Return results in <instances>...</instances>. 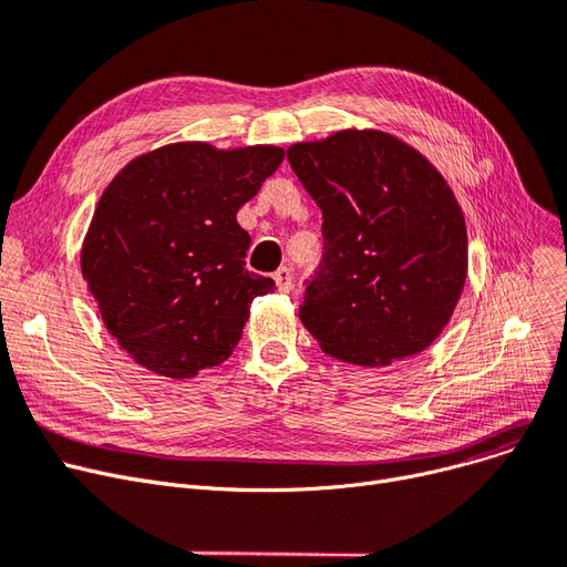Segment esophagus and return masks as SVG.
I'll return each instance as SVG.
<instances>
[{
  "label": "esophagus",
  "mask_w": 567,
  "mask_h": 567,
  "mask_svg": "<svg viewBox=\"0 0 567 567\" xmlns=\"http://www.w3.org/2000/svg\"><path fill=\"white\" fill-rule=\"evenodd\" d=\"M274 280H276L278 289H280L282 293H287V291L291 289V270H289L287 266L278 268V270H276V274H274Z\"/></svg>",
  "instance_id": "1"
}]
</instances>
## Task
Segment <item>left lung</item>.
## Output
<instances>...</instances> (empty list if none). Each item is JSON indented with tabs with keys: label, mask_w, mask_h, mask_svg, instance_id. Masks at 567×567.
Segmentation results:
<instances>
[{
	"label": "left lung",
	"mask_w": 567,
	"mask_h": 567,
	"mask_svg": "<svg viewBox=\"0 0 567 567\" xmlns=\"http://www.w3.org/2000/svg\"><path fill=\"white\" fill-rule=\"evenodd\" d=\"M287 159L322 210L324 255L299 317L329 357L389 365L424 352L467 276L461 206L412 145L378 130L293 143Z\"/></svg>",
	"instance_id": "1"
}]
</instances>
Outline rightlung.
<instances>
[{
  "instance_id": "1",
  "label": "right lung",
  "mask_w": 567,
  "mask_h": 567,
  "mask_svg": "<svg viewBox=\"0 0 567 567\" xmlns=\"http://www.w3.org/2000/svg\"><path fill=\"white\" fill-rule=\"evenodd\" d=\"M285 151L168 143L132 159L104 189L81 270L104 327L138 365L187 380L227 361L270 278L245 268L236 213Z\"/></svg>"
}]
</instances>
